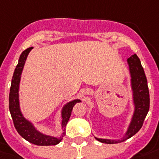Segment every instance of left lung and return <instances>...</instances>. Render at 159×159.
Instances as JSON below:
<instances>
[{"label": "left lung", "instance_id": "obj_1", "mask_svg": "<svg viewBox=\"0 0 159 159\" xmlns=\"http://www.w3.org/2000/svg\"><path fill=\"white\" fill-rule=\"evenodd\" d=\"M131 77H132V88L133 92V102L135 105V112L133 119L126 133L125 137L122 140H109V139H97L103 143H118L130 139L136 134L143 124L144 119L149 110V91L148 87V82L144 70L141 65V61L136 54H134L128 59Z\"/></svg>", "mask_w": 159, "mask_h": 159}]
</instances>
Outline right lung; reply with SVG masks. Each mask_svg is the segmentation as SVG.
Masks as SVG:
<instances>
[{
  "label": "right lung",
  "mask_w": 159,
  "mask_h": 159,
  "mask_svg": "<svg viewBox=\"0 0 159 159\" xmlns=\"http://www.w3.org/2000/svg\"><path fill=\"white\" fill-rule=\"evenodd\" d=\"M32 49V47H29L27 49L22 52L20 54L18 64L14 71V74L11 80V85L10 88V94H9V109L11 115L13 123L15 126V128L22 137L23 139H25L26 141L30 142L31 143H33L35 145L38 146H50V145H56L59 143L62 137L65 136V129L63 130L62 136L60 137L59 139L53 138L51 136H47L44 134H42L36 130V128H34L33 125L30 122L25 119L23 117L22 114L20 111V107H19V98H18V90H19V83H20V75L22 71L23 66L25 64V61L26 60L27 55L30 52V51ZM81 102L80 100H73L66 104V106L63 107L62 110V123L61 126L62 128H65L66 126V123L68 122L69 118L71 117L72 107L77 102Z\"/></svg>",
  "instance_id": "right-lung-1"
}]
</instances>
